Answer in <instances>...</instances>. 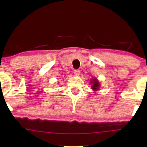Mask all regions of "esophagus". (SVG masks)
Wrapping results in <instances>:
<instances>
[{
  "label": "esophagus",
  "instance_id": "1",
  "mask_svg": "<svg viewBox=\"0 0 147 147\" xmlns=\"http://www.w3.org/2000/svg\"><path fill=\"white\" fill-rule=\"evenodd\" d=\"M74 74H75L76 76H79V74H80V70H74Z\"/></svg>",
  "mask_w": 147,
  "mask_h": 147
}]
</instances>
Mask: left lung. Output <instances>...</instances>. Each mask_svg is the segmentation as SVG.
I'll list each match as a JSON object with an SVG mask.
<instances>
[{
	"mask_svg": "<svg viewBox=\"0 0 147 147\" xmlns=\"http://www.w3.org/2000/svg\"><path fill=\"white\" fill-rule=\"evenodd\" d=\"M91 84H92V89L94 91H97L99 90V87H100V84H99V81L97 80L96 78H93L92 79V80H91L90 82Z\"/></svg>",
	"mask_w": 147,
	"mask_h": 147,
	"instance_id": "obj_1",
	"label": "left lung"
}]
</instances>
